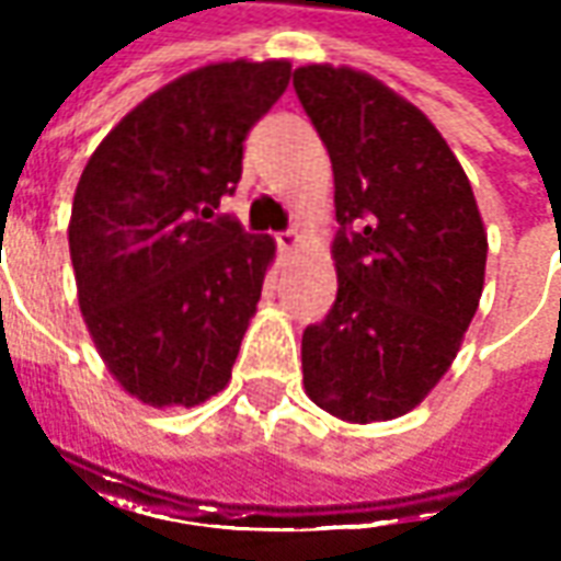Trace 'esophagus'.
<instances>
[{
	"label": "esophagus",
	"mask_w": 561,
	"mask_h": 561,
	"mask_svg": "<svg viewBox=\"0 0 561 561\" xmlns=\"http://www.w3.org/2000/svg\"><path fill=\"white\" fill-rule=\"evenodd\" d=\"M277 247H280V253H293V250L302 247V234L296 228H289L284 234H277Z\"/></svg>",
	"instance_id": "esophagus-1"
}]
</instances>
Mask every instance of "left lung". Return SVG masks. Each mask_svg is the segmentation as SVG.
Instances as JSON below:
<instances>
[{
	"instance_id": "obj_1",
	"label": "left lung",
	"mask_w": 561,
	"mask_h": 561,
	"mask_svg": "<svg viewBox=\"0 0 561 561\" xmlns=\"http://www.w3.org/2000/svg\"><path fill=\"white\" fill-rule=\"evenodd\" d=\"M333 163L336 302L302 333L306 394L345 423L398 420L442 382L482 299L488 234L420 107L355 67H296Z\"/></svg>"
}]
</instances>
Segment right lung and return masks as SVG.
I'll return each instance as SVG.
<instances>
[{
    "mask_svg": "<svg viewBox=\"0 0 561 561\" xmlns=\"http://www.w3.org/2000/svg\"><path fill=\"white\" fill-rule=\"evenodd\" d=\"M289 82V61H216L157 89L104 135L67 225L89 336L148 408L219 394L274 262L268 234L216 216L243 138Z\"/></svg>",
    "mask_w": 561,
    "mask_h": 561,
    "instance_id": "add662e5",
    "label": "right lung"
}]
</instances>
